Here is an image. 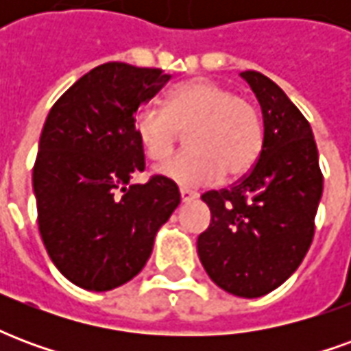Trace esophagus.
<instances>
[{
	"label": "esophagus",
	"mask_w": 351,
	"mask_h": 351,
	"mask_svg": "<svg viewBox=\"0 0 351 351\" xmlns=\"http://www.w3.org/2000/svg\"><path fill=\"white\" fill-rule=\"evenodd\" d=\"M180 199H182V203H190L193 199H197V193L191 190H186V188H180Z\"/></svg>",
	"instance_id": "1"
}]
</instances>
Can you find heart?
Wrapping results in <instances>:
<instances>
[{
    "label": "heart",
    "mask_w": 351,
    "mask_h": 351,
    "mask_svg": "<svg viewBox=\"0 0 351 351\" xmlns=\"http://www.w3.org/2000/svg\"><path fill=\"white\" fill-rule=\"evenodd\" d=\"M135 133L146 156L163 161L188 133L190 152L175 156L158 173L180 186H205L246 173L263 146L258 108L229 88L208 79L178 84L167 97V110L145 105L135 114Z\"/></svg>",
    "instance_id": "heart-1"
}]
</instances>
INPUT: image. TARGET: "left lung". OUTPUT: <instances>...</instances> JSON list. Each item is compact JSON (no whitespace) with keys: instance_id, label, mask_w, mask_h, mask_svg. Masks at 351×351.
Returning <instances> with one entry per match:
<instances>
[{"instance_id":"left-lung-1","label":"left lung","mask_w":351,"mask_h":351,"mask_svg":"<svg viewBox=\"0 0 351 351\" xmlns=\"http://www.w3.org/2000/svg\"><path fill=\"white\" fill-rule=\"evenodd\" d=\"M241 77L261 105L263 146L241 182L201 195L210 226L197 254L216 286L256 299L282 286L306 256L324 176L312 128L284 90L258 71Z\"/></svg>"}]
</instances>
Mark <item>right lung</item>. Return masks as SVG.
<instances>
[{
    "label": "right lung",
    "mask_w": 351,
    "mask_h": 351,
    "mask_svg": "<svg viewBox=\"0 0 351 351\" xmlns=\"http://www.w3.org/2000/svg\"><path fill=\"white\" fill-rule=\"evenodd\" d=\"M169 79L108 62L80 77L47 116L34 167L39 233L58 271L82 289L108 291L137 276L180 203L165 176L130 182L145 171L137 108Z\"/></svg>",
    "instance_id": "obj_1"
}]
</instances>
